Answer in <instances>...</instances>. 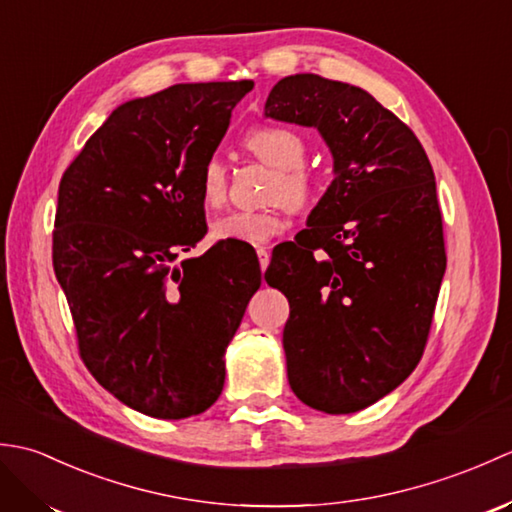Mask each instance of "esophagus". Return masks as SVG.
I'll return each mask as SVG.
<instances>
[{"instance_id": "1", "label": "esophagus", "mask_w": 512, "mask_h": 512, "mask_svg": "<svg viewBox=\"0 0 512 512\" xmlns=\"http://www.w3.org/2000/svg\"><path fill=\"white\" fill-rule=\"evenodd\" d=\"M257 257H259V266H262V270H266L268 264H270L268 248H266V246H259V248H257Z\"/></svg>"}]
</instances>
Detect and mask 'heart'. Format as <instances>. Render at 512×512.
Masks as SVG:
<instances>
[{"instance_id":"1","label":"heart","mask_w":512,"mask_h":512,"mask_svg":"<svg viewBox=\"0 0 512 512\" xmlns=\"http://www.w3.org/2000/svg\"><path fill=\"white\" fill-rule=\"evenodd\" d=\"M244 147L259 162L275 169V178L270 180L268 200H281L273 209L264 211H231L211 224V235L220 242H242V244H266L286 228L283 202L290 209H303L317 195V180L303 167L306 160V140L297 129L286 125H262L250 129L244 138ZM198 191L206 206L217 209L226 202L228 176L220 158L204 160L198 176Z\"/></svg>"}]
</instances>
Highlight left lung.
Returning a JSON list of instances; mask_svg holds the SVG:
<instances>
[{
  "instance_id": "left-lung-1",
  "label": "left lung",
  "mask_w": 512,
  "mask_h": 512,
  "mask_svg": "<svg viewBox=\"0 0 512 512\" xmlns=\"http://www.w3.org/2000/svg\"><path fill=\"white\" fill-rule=\"evenodd\" d=\"M266 118L314 127L334 180L297 242L273 250L288 380L301 402L354 413L420 363L447 270L436 176L416 134L372 94L319 74L281 79Z\"/></svg>"
}]
</instances>
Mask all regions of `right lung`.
<instances>
[{
    "label": "right lung",
    "mask_w": 512,
    "mask_h": 512,
    "mask_svg": "<svg viewBox=\"0 0 512 512\" xmlns=\"http://www.w3.org/2000/svg\"><path fill=\"white\" fill-rule=\"evenodd\" d=\"M253 81L180 83L118 105L65 169L52 233L85 367L123 405L180 420L224 387V354L262 286L253 246L206 235L198 176Z\"/></svg>",
    "instance_id": "right-lung-1"
}]
</instances>
